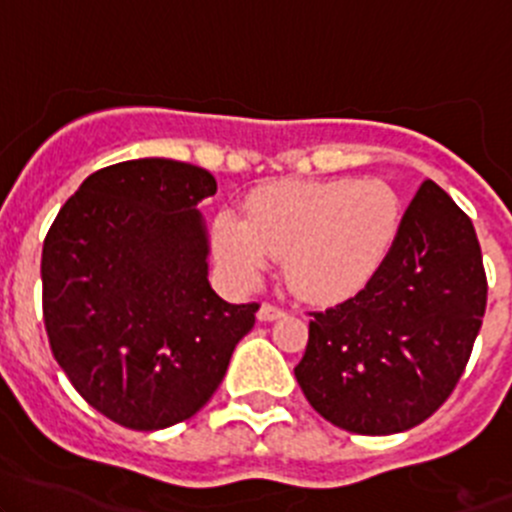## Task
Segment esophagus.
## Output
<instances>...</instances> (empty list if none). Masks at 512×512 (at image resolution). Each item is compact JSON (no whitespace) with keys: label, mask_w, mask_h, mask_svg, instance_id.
Returning a JSON list of instances; mask_svg holds the SVG:
<instances>
[{"label":"esophagus","mask_w":512,"mask_h":512,"mask_svg":"<svg viewBox=\"0 0 512 512\" xmlns=\"http://www.w3.org/2000/svg\"><path fill=\"white\" fill-rule=\"evenodd\" d=\"M257 317H260L262 322H272V319L285 317V309L277 307V304H272V302H265L260 309H257Z\"/></svg>","instance_id":"1"}]
</instances>
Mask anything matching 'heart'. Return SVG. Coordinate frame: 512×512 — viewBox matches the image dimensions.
Here are the masks:
<instances>
[{"mask_svg":"<svg viewBox=\"0 0 512 512\" xmlns=\"http://www.w3.org/2000/svg\"><path fill=\"white\" fill-rule=\"evenodd\" d=\"M396 232L399 200L379 180H282L252 190L242 218L220 215L213 247L235 285H255L277 255L299 297L337 302L374 277Z\"/></svg>","mask_w":512,"mask_h":512,"instance_id":"obj_1","label":"heart"}]
</instances>
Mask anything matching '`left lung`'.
Segmentation results:
<instances>
[{
  "instance_id": "1",
  "label": "left lung",
  "mask_w": 512,
  "mask_h": 512,
  "mask_svg": "<svg viewBox=\"0 0 512 512\" xmlns=\"http://www.w3.org/2000/svg\"><path fill=\"white\" fill-rule=\"evenodd\" d=\"M485 302L488 280L471 218L423 180L364 289L309 312L297 384L312 409L344 431H409L456 389Z\"/></svg>"
}]
</instances>
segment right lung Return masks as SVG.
<instances>
[{
	"mask_svg": "<svg viewBox=\"0 0 512 512\" xmlns=\"http://www.w3.org/2000/svg\"><path fill=\"white\" fill-rule=\"evenodd\" d=\"M218 183L198 165L141 158L96 170L41 250L51 354L98 414L133 431L195 416L223 381L260 304L208 282L195 205Z\"/></svg>",
	"mask_w": 512,
	"mask_h": 512,
	"instance_id": "right-lung-1",
	"label": "right lung"
}]
</instances>
